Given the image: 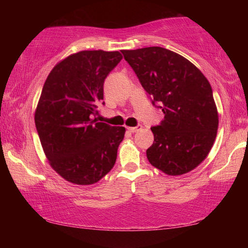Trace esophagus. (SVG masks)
Listing matches in <instances>:
<instances>
[{"mask_svg":"<svg viewBox=\"0 0 248 248\" xmlns=\"http://www.w3.org/2000/svg\"><path fill=\"white\" fill-rule=\"evenodd\" d=\"M141 128H142V125H140V124H139V125H137V127H128L127 129L129 130L130 132H132V133H133V132L139 131V130H140Z\"/></svg>","mask_w":248,"mask_h":248,"instance_id":"esophagus-1","label":"esophagus"}]
</instances>
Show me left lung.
Segmentation results:
<instances>
[{
	"mask_svg": "<svg viewBox=\"0 0 248 248\" xmlns=\"http://www.w3.org/2000/svg\"><path fill=\"white\" fill-rule=\"evenodd\" d=\"M143 89L164 112L152 127L146 157L170 176L186 174L203 162L215 143L219 114L202 72L180 54L162 47L123 50Z\"/></svg>",
	"mask_w": 248,
	"mask_h": 248,
	"instance_id": "obj_1",
	"label": "left lung"
}]
</instances>
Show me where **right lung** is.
I'll return each mask as SVG.
<instances>
[{
  "label": "right lung",
  "instance_id": "obj_1",
  "mask_svg": "<svg viewBox=\"0 0 248 248\" xmlns=\"http://www.w3.org/2000/svg\"><path fill=\"white\" fill-rule=\"evenodd\" d=\"M121 59L119 51L84 50L58 62L46 79L35 124L48 163L66 182L93 185L115 165L125 129L93 117Z\"/></svg>",
  "mask_w": 248,
  "mask_h": 248
}]
</instances>
